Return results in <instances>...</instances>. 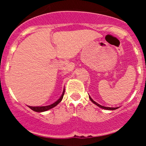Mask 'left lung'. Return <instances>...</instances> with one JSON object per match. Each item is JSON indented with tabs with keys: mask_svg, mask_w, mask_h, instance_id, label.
I'll return each mask as SVG.
<instances>
[{
	"mask_svg": "<svg viewBox=\"0 0 146 146\" xmlns=\"http://www.w3.org/2000/svg\"><path fill=\"white\" fill-rule=\"evenodd\" d=\"M89 98H90V101H91L92 102H93V104H95V105L98 106L100 107V108H103V109H105V110H116V109H117V108H118V107H115V108H113V107H106V106H102V105L99 104L97 103V102H95L94 101V100H93V99H92L91 98H90V96H89Z\"/></svg>",
	"mask_w": 146,
	"mask_h": 146,
	"instance_id": "8db88e82",
	"label": "left lung"
}]
</instances>
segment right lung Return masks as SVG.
I'll return each mask as SVG.
<instances>
[{
	"label": "right lung",
	"instance_id": "1",
	"mask_svg": "<svg viewBox=\"0 0 146 146\" xmlns=\"http://www.w3.org/2000/svg\"><path fill=\"white\" fill-rule=\"evenodd\" d=\"M64 92H65V89L64 88L63 93H62V94L61 97H60V98L58 99L57 101L55 102L54 103L51 104H50V105L44 106H27L29 107V108H31V110H33V111L38 112V113H42V112L46 111V110L51 109V108H53V107L56 106L58 105V104H59L60 102L62 101V98H63L64 94Z\"/></svg>",
	"mask_w": 146,
	"mask_h": 146
}]
</instances>
